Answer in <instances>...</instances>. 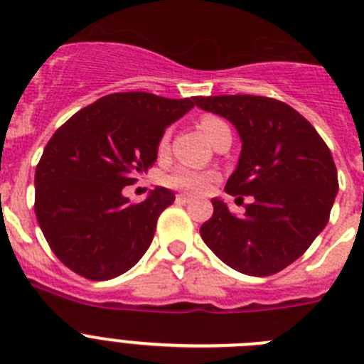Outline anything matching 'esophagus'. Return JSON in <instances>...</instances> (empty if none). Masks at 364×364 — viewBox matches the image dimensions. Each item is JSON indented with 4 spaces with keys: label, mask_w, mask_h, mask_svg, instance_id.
<instances>
[{
    "label": "esophagus",
    "mask_w": 364,
    "mask_h": 364,
    "mask_svg": "<svg viewBox=\"0 0 364 364\" xmlns=\"http://www.w3.org/2000/svg\"><path fill=\"white\" fill-rule=\"evenodd\" d=\"M193 197L191 195H186V193H180V195H176V202L178 204H186V202H191Z\"/></svg>",
    "instance_id": "34e87169"
}]
</instances>
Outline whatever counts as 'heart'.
Here are the masks:
<instances>
[{
	"label": "heart",
	"mask_w": 364,
	"mask_h": 364,
	"mask_svg": "<svg viewBox=\"0 0 364 364\" xmlns=\"http://www.w3.org/2000/svg\"><path fill=\"white\" fill-rule=\"evenodd\" d=\"M222 127H228L220 118L217 117H204L200 120V129L204 131V134L208 138L213 136L218 129ZM167 140H169V134H164L162 140H160V149H166ZM167 186H171L175 189H182V191L188 193H204L211 188V184L215 182L213 173L208 171H198V169H191V167H176L175 171L166 178Z\"/></svg>",
	"instance_id": "b5f03b06"
}]
</instances>
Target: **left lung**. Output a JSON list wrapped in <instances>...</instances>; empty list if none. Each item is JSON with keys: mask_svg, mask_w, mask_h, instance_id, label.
Returning <instances> with one entry per match:
<instances>
[{"mask_svg": "<svg viewBox=\"0 0 364 364\" xmlns=\"http://www.w3.org/2000/svg\"><path fill=\"white\" fill-rule=\"evenodd\" d=\"M195 104L237 129L242 147L226 191L253 198L242 215L211 198L213 217L202 224V240L244 275L281 272L328 224L339 191L332 153L314 125L279 100L224 95L197 96Z\"/></svg>", "mask_w": 364, "mask_h": 364, "instance_id": "obj_1", "label": "left lung"}]
</instances>
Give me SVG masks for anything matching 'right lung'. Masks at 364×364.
Returning <instances> with one entry per match:
<instances>
[{"label":"right lung","mask_w":364,"mask_h":364,"mask_svg":"<svg viewBox=\"0 0 364 364\" xmlns=\"http://www.w3.org/2000/svg\"><path fill=\"white\" fill-rule=\"evenodd\" d=\"M197 98L114 92L70 117L36 167V218L54 255L91 281H109L142 259L156 220L175 202L156 186L140 204L124 188L156 162L164 131Z\"/></svg>","instance_id":"add662e5"}]
</instances>
